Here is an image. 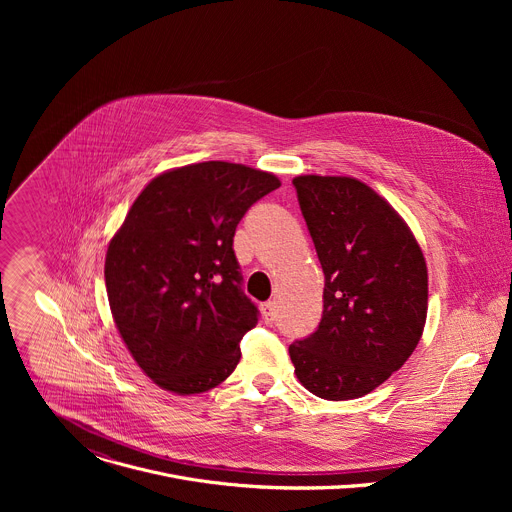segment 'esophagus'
<instances>
[{
    "mask_svg": "<svg viewBox=\"0 0 512 512\" xmlns=\"http://www.w3.org/2000/svg\"><path fill=\"white\" fill-rule=\"evenodd\" d=\"M261 312H263V318L267 320V322H273L275 320V302H265L263 306H261Z\"/></svg>",
    "mask_w": 512,
    "mask_h": 512,
    "instance_id": "esophagus-1",
    "label": "esophagus"
}]
</instances>
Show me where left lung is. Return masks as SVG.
<instances>
[{
  "label": "left lung",
  "instance_id": "obj_1",
  "mask_svg": "<svg viewBox=\"0 0 512 512\" xmlns=\"http://www.w3.org/2000/svg\"><path fill=\"white\" fill-rule=\"evenodd\" d=\"M294 186L324 271V312L289 356L316 397L356 399L399 371L421 338L425 259L403 218L360 180L298 176Z\"/></svg>",
  "mask_w": 512,
  "mask_h": 512
}]
</instances>
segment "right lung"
Here are the masks:
<instances>
[{
	"mask_svg": "<svg viewBox=\"0 0 512 512\" xmlns=\"http://www.w3.org/2000/svg\"><path fill=\"white\" fill-rule=\"evenodd\" d=\"M281 182L229 162L160 174L141 190L105 259L113 320L139 369L178 395L204 393L239 364L259 320L233 251L245 212Z\"/></svg>",
	"mask_w": 512,
	"mask_h": 512,
	"instance_id": "obj_1",
	"label": "right lung"
}]
</instances>
